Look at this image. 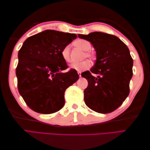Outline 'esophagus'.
Wrapping results in <instances>:
<instances>
[{
  "label": "esophagus",
  "mask_w": 150,
  "mask_h": 150,
  "mask_svg": "<svg viewBox=\"0 0 150 150\" xmlns=\"http://www.w3.org/2000/svg\"><path fill=\"white\" fill-rule=\"evenodd\" d=\"M78 74H79V77H81V72H80V71L78 72Z\"/></svg>",
  "instance_id": "1"
}]
</instances>
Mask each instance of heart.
Returning <instances> with one entry per match:
<instances>
[{"mask_svg": "<svg viewBox=\"0 0 150 150\" xmlns=\"http://www.w3.org/2000/svg\"><path fill=\"white\" fill-rule=\"evenodd\" d=\"M75 46L76 47H79V48L81 49L82 50L85 51V53L84 55V58L86 57V58H88L90 59L93 60L95 58V56L93 53L91 52H89L91 48V44L88 42V41L83 40V39H80V40H76L75 43ZM87 52H86V51ZM61 56L63 60L67 63H71V57H70V50H69V47L68 46H66L62 48L61 51ZM91 66V63L88 61V60H85V61H83L80 63H77L71 66V68L74 69L77 71H84V70L87 69L88 68H90Z\"/></svg>", "mask_w": 150, "mask_h": 150, "instance_id": "heart-1", "label": "heart"}]
</instances>
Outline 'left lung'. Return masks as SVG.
Segmentation results:
<instances>
[{
    "instance_id": "1",
    "label": "left lung",
    "mask_w": 150,
    "mask_h": 150,
    "mask_svg": "<svg viewBox=\"0 0 150 150\" xmlns=\"http://www.w3.org/2000/svg\"><path fill=\"white\" fill-rule=\"evenodd\" d=\"M78 37L90 42L97 53L93 68L81 74L88 82L84 91L85 104L97 113L112 112L129 93L133 61L128 47L117 37L103 32ZM93 73L98 77H94Z\"/></svg>"
}]
</instances>
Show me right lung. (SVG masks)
I'll list each match as a JSON object with an SVG mask.
<instances>
[{
    "mask_svg": "<svg viewBox=\"0 0 150 150\" xmlns=\"http://www.w3.org/2000/svg\"><path fill=\"white\" fill-rule=\"evenodd\" d=\"M77 38L73 33L46 30L31 36L18 51L16 68L19 93L34 111L57 112L64 105V92L79 79L61 56L64 46Z\"/></svg>",
    "mask_w": 150,
    "mask_h": 150,
    "instance_id": "obj_1",
    "label": "right lung"
}]
</instances>
